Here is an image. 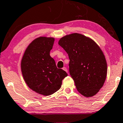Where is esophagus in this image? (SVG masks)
<instances>
[{
	"instance_id": "1",
	"label": "esophagus",
	"mask_w": 123,
	"mask_h": 123,
	"mask_svg": "<svg viewBox=\"0 0 123 123\" xmlns=\"http://www.w3.org/2000/svg\"><path fill=\"white\" fill-rule=\"evenodd\" d=\"M62 69L64 71H66L67 73H68V70H67V68H65V67H63L62 68Z\"/></svg>"
}]
</instances>
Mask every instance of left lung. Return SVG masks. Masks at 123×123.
Wrapping results in <instances>:
<instances>
[{
  "label": "left lung",
  "mask_w": 123,
  "mask_h": 123,
  "mask_svg": "<svg viewBox=\"0 0 123 123\" xmlns=\"http://www.w3.org/2000/svg\"><path fill=\"white\" fill-rule=\"evenodd\" d=\"M58 44L68 55L69 74L78 92L85 97L96 95L104 85L107 73L106 59L99 47L78 33L63 37Z\"/></svg>",
  "instance_id": "left-lung-1"
}]
</instances>
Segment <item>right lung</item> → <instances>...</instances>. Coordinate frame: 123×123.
I'll return each mask as SVG.
<instances>
[{
	"label": "right lung",
	"instance_id": "obj_1",
	"mask_svg": "<svg viewBox=\"0 0 123 123\" xmlns=\"http://www.w3.org/2000/svg\"><path fill=\"white\" fill-rule=\"evenodd\" d=\"M54 38L40 37L33 40L26 49L21 61V71L25 81L33 91L49 96L58 91L62 81L68 75L58 68L50 56Z\"/></svg>",
	"mask_w": 123,
	"mask_h": 123
}]
</instances>
